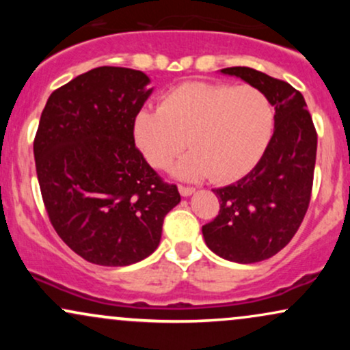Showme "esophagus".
I'll use <instances>...</instances> for the list:
<instances>
[{"mask_svg":"<svg viewBox=\"0 0 350 350\" xmlns=\"http://www.w3.org/2000/svg\"><path fill=\"white\" fill-rule=\"evenodd\" d=\"M194 191H196L194 187H189V186H179V192H180V196H183V198H187V196L194 194Z\"/></svg>","mask_w":350,"mask_h":350,"instance_id":"esophagus-1","label":"esophagus"}]
</instances>
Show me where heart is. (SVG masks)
Returning <instances> with one entry per match:
<instances>
[{
	"mask_svg": "<svg viewBox=\"0 0 350 350\" xmlns=\"http://www.w3.org/2000/svg\"><path fill=\"white\" fill-rule=\"evenodd\" d=\"M275 110L270 98L252 85L192 82L161 100L158 110L143 108L133 135L144 159L164 170L184 150L176 164L183 179L211 174L219 183L242 178L258 163L270 143Z\"/></svg>",
	"mask_w": 350,
	"mask_h": 350,
	"instance_id": "obj_1",
	"label": "heart"
}]
</instances>
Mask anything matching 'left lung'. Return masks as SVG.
Instances as JSON below:
<instances>
[{"mask_svg": "<svg viewBox=\"0 0 350 350\" xmlns=\"http://www.w3.org/2000/svg\"><path fill=\"white\" fill-rule=\"evenodd\" d=\"M260 88L275 107V131L256 166L230 186L212 189L220 211L202 227L206 245L222 258L256 263L295 237L311 200L317 133L301 92L250 67H227Z\"/></svg>", "mask_w": 350, "mask_h": 350, "instance_id": "1", "label": "left lung"}]
</instances>
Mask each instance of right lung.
Wrapping results in <instances>:
<instances>
[{
  "mask_svg": "<svg viewBox=\"0 0 350 350\" xmlns=\"http://www.w3.org/2000/svg\"><path fill=\"white\" fill-rule=\"evenodd\" d=\"M148 83L142 70L97 67L52 92L42 110L34 159L44 206L60 239L90 263L150 256L180 202L135 146Z\"/></svg>",
  "mask_w": 350,
  "mask_h": 350,
  "instance_id": "1",
  "label": "right lung"
}]
</instances>
